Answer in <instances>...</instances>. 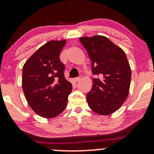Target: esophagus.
Segmentation results:
<instances>
[{
	"label": "esophagus",
	"instance_id": "esophagus-1",
	"mask_svg": "<svg viewBox=\"0 0 154 154\" xmlns=\"http://www.w3.org/2000/svg\"><path fill=\"white\" fill-rule=\"evenodd\" d=\"M81 78H82V77H76V78H75V82H79V80H80Z\"/></svg>",
	"mask_w": 154,
	"mask_h": 154
}]
</instances>
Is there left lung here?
I'll list each match as a JSON object with an SVG mask.
<instances>
[{"label":"left lung","instance_id":"obj_1","mask_svg":"<svg viewBox=\"0 0 154 154\" xmlns=\"http://www.w3.org/2000/svg\"><path fill=\"white\" fill-rule=\"evenodd\" d=\"M79 41L91 60L94 78L91 91L86 95L88 106L100 115H109L122 105L128 96L131 69L121 48L106 37H82Z\"/></svg>","mask_w":154,"mask_h":154}]
</instances>
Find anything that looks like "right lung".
Returning <instances> with one entry per match:
<instances>
[{"instance_id": "right-lung-1", "label": "right lung", "mask_w": 154, "mask_h": 154, "mask_svg": "<svg viewBox=\"0 0 154 154\" xmlns=\"http://www.w3.org/2000/svg\"><path fill=\"white\" fill-rule=\"evenodd\" d=\"M66 40H51L26 61L22 71V89L26 101L38 115L51 119L66 106L71 82L65 79V66L59 55Z\"/></svg>"}]
</instances>
